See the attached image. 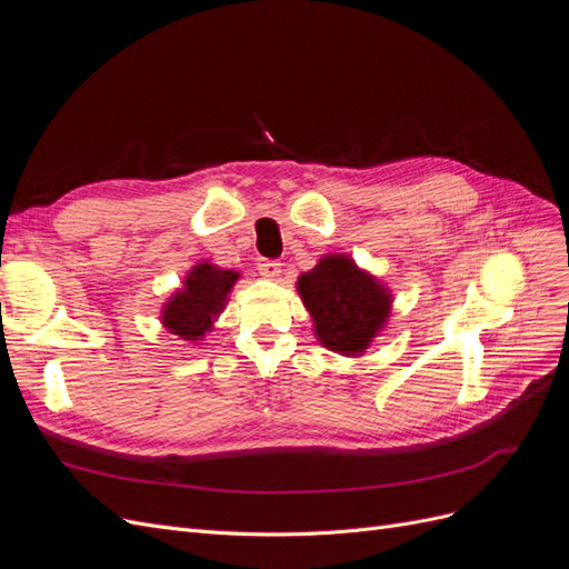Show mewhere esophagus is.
<instances>
[{
    "label": "esophagus",
    "instance_id": "obj_1",
    "mask_svg": "<svg viewBox=\"0 0 569 569\" xmlns=\"http://www.w3.org/2000/svg\"><path fill=\"white\" fill-rule=\"evenodd\" d=\"M256 266H258V272H261L263 278H268V280H274L282 272V263L272 261V258H261V261H258Z\"/></svg>",
    "mask_w": 569,
    "mask_h": 569
}]
</instances>
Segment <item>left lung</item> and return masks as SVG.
I'll return each instance as SVG.
<instances>
[{
    "mask_svg": "<svg viewBox=\"0 0 569 569\" xmlns=\"http://www.w3.org/2000/svg\"><path fill=\"white\" fill-rule=\"evenodd\" d=\"M297 289L316 322V337L341 356L363 353L391 313L389 289L343 253L320 258L301 274Z\"/></svg>",
    "mask_w": 569,
    "mask_h": 569,
    "instance_id": "1",
    "label": "left lung"
}]
</instances>
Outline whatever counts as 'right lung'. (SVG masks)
<instances>
[{
	"label": "right lung",
	"mask_w": 569,
	"mask_h": 569,
	"mask_svg": "<svg viewBox=\"0 0 569 569\" xmlns=\"http://www.w3.org/2000/svg\"><path fill=\"white\" fill-rule=\"evenodd\" d=\"M237 280V270H222L209 261L197 263L187 272L182 289L163 306L161 322L166 330L182 341L201 343L206 332L213 330Z\"/></svg>",
	"instance_id": "right-lung-1"
}]
</instances>
